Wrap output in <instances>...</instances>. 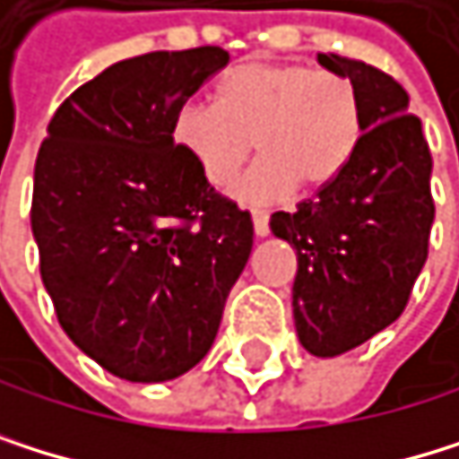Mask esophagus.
Here are the masks:
<instances>
[{
    "mask_svg": "<svg viewBox=\"0 0 459 459\" xmlns=\"http://www.w3.org/2000/svg\"><path fill=\"white\" fill-rule=\"evenodd\" d=\"M251 221H255V235L257 238H265L268 235V213L255 211V213H251Z\"/></svg>",
    "mask_w": 459,
    "mask_h": 459,
    "instance_id": "34e87169",
    "label": "esophagus"
}]
</instances>
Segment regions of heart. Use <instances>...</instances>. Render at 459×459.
<instances>
[{
  "label": "heart",
  "mask_w": 459,
  "mask_h": 459,
  "mask_svg": "<svg viewBox=\"0 0 459 459\" xmlns=\"http://www.w3.org/2000/svg\"><path fill=\"white\" fill-rule=\"evenodd\" d=\"M172 139L216 188L235 180L255 142L263 158L232 194L276 202L295 186L320 191L348 169L361 139V98L342 74L246 59L221 76L216 106L188 100L175 111Z\"/></svg>",
  "instance_id": "obj_1"
}]
</instances>
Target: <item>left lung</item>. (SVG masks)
Wrapping results in <instances>:
<instances>
[{
	"instance_id": "left-lung-1",
	"label": "left lung",
	"mask_w": 459,
	"mask_h": 459,
	"mask_svg": "<svg viewBox=\"0 0 459 459\" xmlns=\"http://www.w3.org/2000/svg\"><path fill=\"white\" fill-rule=\"evenodd\" d=\"M317 62L353 82L361 139L348 169L295 213H273L271 232L298 257L295 333L307 353L333 359L403 315L427 260L435 204L432 158L408 92L367 62L339 54Z\"/></svg>"
}]
</instances>
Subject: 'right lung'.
<instances>
[{"label":"right lung","instance_id":"1","mask_svg":"<svg viewBox=\"0 0 459 459\" xmlns=\"http://www.w3.org/2000/svg\"><path fill=\"white\" fill-rule=\"evenodd\" d=\"M230 62L219 46L114 62L40 144L32 235L74 345L120 380L164 383L208 356L255 227L172 139L175 111Z\"/></svg>","mask_w":459,"mask_h":459}]
</instances>
